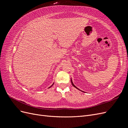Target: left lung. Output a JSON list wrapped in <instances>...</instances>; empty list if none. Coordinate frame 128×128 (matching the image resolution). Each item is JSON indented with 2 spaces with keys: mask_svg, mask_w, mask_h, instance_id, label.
<instances>
[{
  "mask_svg": "<svg viewBox=\"0 0 128 128\" xmlns=\"http://www.w3.org/2000/svg\"><path fill=\"white\" fill-rule=\"evenodd\" d=\"M71 82H72V86H74V87H75V88H77V89H78V90H80V89H78V88H77V87H76V86H74V84H73V83H72V79H71ZM82 92H83V91H82Z\"/></svg>",
  "mask_w": 128,
  "mask_h": 128,
  "instance_id": "1",
  "label": "left lung"
}]
</instances>
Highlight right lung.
<instances>
[{"mask_svg":"<svg viewBox=\"0 0 128 128\" xmlns=\"http://www.w3.org/2000/svg\"><path fill=\"white\" fill-rule=\"evenodd\" d=\"M52 86H53V85H52ZM50 87H51V86H50Z\"/></svg>","mask_w":128,"mask_h":128,"instance_id":"right-lung-1","label":"right lung"}]
</instances>
